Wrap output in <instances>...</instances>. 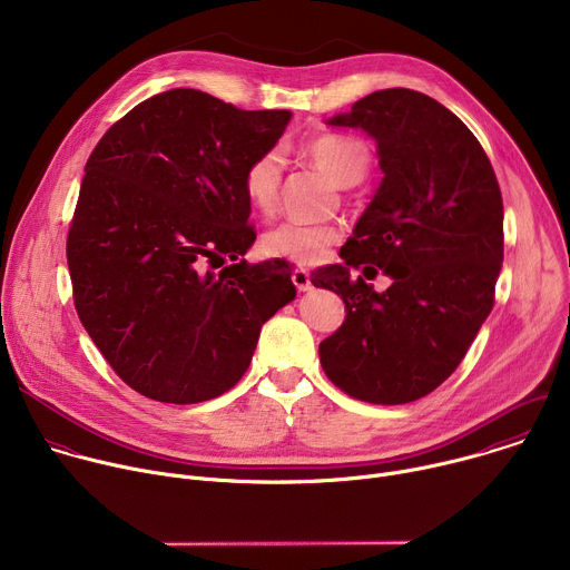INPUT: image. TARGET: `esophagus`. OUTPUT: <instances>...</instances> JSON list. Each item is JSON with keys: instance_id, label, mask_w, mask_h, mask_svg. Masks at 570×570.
I'll list each match as a JSON object with an SVG mask.
<instances>
[{"instance_id": "obj_1", "label": "esophagus", "mask_w": 570, "mask_h": 570, "mask_svg": "<svg viewBox=\"0 0 570 570\" xmlns=\"http://www.w3.org/2000/svg\"><path fill=\"white\" fill-rule=\"evenodd\" d=\"M293 284L297 286V291H311L313 288L311 286V277H308V273L304 268H295L293 271Z\"/></svg>"}]
</instances>
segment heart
<instances>
[{
  "label": "heart",
  "mask_w": 570,
  "mask_h": 570,
  "mask_svg": "<svg viewBox=\"0 0 570 570\" xmlns=\"http://www.w3.org/2000/svg\"><path fill=\"white\" fill-rule=\"evenodd\" d=\"M304 153L338 187H354L361 183L372 161L370 148L361 139L345 135H320L306 144ZM282 167V153L268 150L255 157L243 176V191H246L248 203L262 214H271L277 207ZM338 238L341 227L336 223L286 220L266 232L264 250L271 257H282L293 264H317Z\"/></svg>",
  "instance_id": "heart-1"
}]
</instances>
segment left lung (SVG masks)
Listing matches in <instances>:
<instances>
[{
	"label": "left lung",
	"mask_w": 570,
	"mask_h": 570,
	"mask_svg": "<svg viewBox=\"0 0 570 570\" xmlns=\"http://www.w3.org/2000/svg\"><path fill=\"white\" fill-rule=\"evenodd\" d=\"M327 124L367 132L383 178L341 248L345 264L311 273L347 313L320 343V363L361 401H417L453 374L492 313L503 264L499 180L473 132L415 90L372 92ZM363 263L393 279L383 294L351 279Z\"/></svg>",
	"instance_id": "1"
}]
</instances>
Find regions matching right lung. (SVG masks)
I'll use <instances>...</instances> for the list:
<instances>
[{"label": "right lung", "mask_w": 570, "mask_h": 570, "mask_svg": "<svg viewBox=\"0 0 570 570\" xmlns=\"http://www.w3.org/2000/svg\"><path fill=\"white\" fill-rule=\"evenodd\" d=\"M291 117L178 88L135 106L92 150L67 236L73 304L139 394L220 396L295 297L286 259H243L257 238L243 176Z\"/></svg>", "instance_id": "1"}]
</instances>
